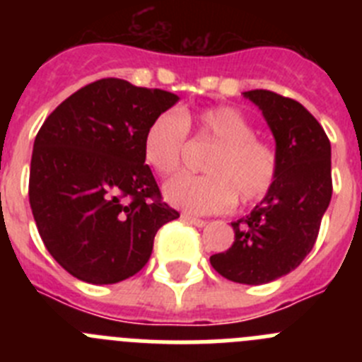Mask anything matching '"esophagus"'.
<instances>
[{"label": "esophagus", "instance_id": "1", "mask_svg": "<svg viewBox=\"0 0 362 362\" xmlns=\"http://www.w3.org/2000/svg\"><path fill=\"white\" fill-rule=\"evenodd\" d=\"M183 221H187L188 225H194V226H197V228H203L204 225H206V221L204 219H199V217H194V216H190V214H183Z\"/></svg>", "mask_w": 362, "mask_h": 362}]
</instances>
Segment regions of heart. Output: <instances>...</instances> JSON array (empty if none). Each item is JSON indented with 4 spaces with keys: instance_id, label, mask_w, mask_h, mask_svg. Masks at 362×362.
I'll return each instance as SVG.
<instances>
[{
    "instance_id": "b5f03b06",
    "label": "heart",
    "mask_w": 362,
    "mask_h": 362,
    "mask_svg": "<svg viewBox=\"0 0 362 362\" xmlns=\"http://www.w3.org/2000/svg\"><path fill=\"white\" fill-rule=\"evenodd\" d=\"M190 127L216 143V150L204 163L206 175L181 174L165 185L168 203L192 214H217L235 199L250 204L267 196L277 177V153L259 141L254 124L233 107L158 114L143 136V159L153 172L170 175L181 166Z\"/></svg>"
}]
</instances>
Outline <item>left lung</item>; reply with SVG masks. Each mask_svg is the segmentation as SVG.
<instances>
[{
  "instance_id": "1",
  "label": "left lung",
  "mask_w": 362,
  "mask_h": 362,
  "mask_svg": "<svg viewBox=\"0 0 362 362\" xmlns=\"http://www.w3.org/2000/svg\"><path fill=\"white\" fill-rule=\"evenodd\" d=\"M243 95L263 112L276 139L277 177L248 216L233 221V245L210 264L233 283L264 284L296 270L315 245L332 199V146L296 99L270 90Z\"/></svg>"
}]
</instances>
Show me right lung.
<instances>
[{"mask_svg": "<svg viewBox=\"0 0 362 362\" xmlns=\"http://www.w3.org/2000/svg\"><path fill=\"white\" fill-rule=\"evenodd\" d=\"M177 101L172 92L99 79L66 98L37 132L32 216L47 250L74 277L129 279L150 259L158 230L179 217L159 201L143 159L146 127Z\"/></svg>", "mask_w": 362, "mask_h": 362, "instance_id": "add662e5", "label": "right lung"}]
</instances>
